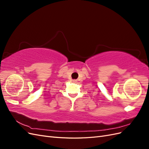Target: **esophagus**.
<instances>
[{
	"label": "esophagus",
	"mask_w": 149,
	"mask_h": 149,
	"mask_svg": "<svg viewBox=\"0 0 149 149\" xmlns=\"http://www.w3.org/2000/svg\"><path fill=\"white\" fill-rule=\"evenodd\" d=\"M73 82H74V83H76L77 81H76V80H73Z\"/></svg>",
	"instance_id": "1"
}]
</instances>
